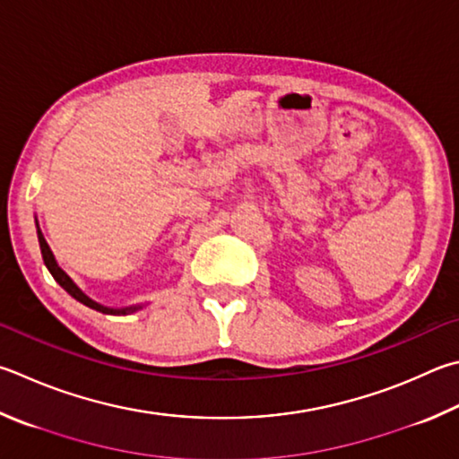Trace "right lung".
I'll use <instances>...</instances> for the list:
<instances>
[{
    "mask_svg": "<svg viewBox=\"0 0 459 459\" xmlns=\"http://www.w3.org/2000/svg\"><path fill=\"white\" fill-rule=\"evenodd\" d=\"M36 227H38V240H39L41 256H44V263H46V266H48V271L52 273V277L56 279L57 285H60V287L65 290V293H70L74 299H76V301H80L82 305L90 307V309L100 311V313H106V315H128V313H134V311H138V309H143V305L124 307V309H112V307H104V305L96 303L94 299H90V297L84 293V290H82V289L76 285V282H74V281L68 277V274H65V273L60 269V264L56 263V256H54V253H52V248H49V245L46 243L44 235H41L38 221H36Z\"/></svg>",
    "mask_w": 459,
    "mask_h": 459,
    "instance_id": "right-lung-1",
    "label": "right lung"
}]
</instances>
